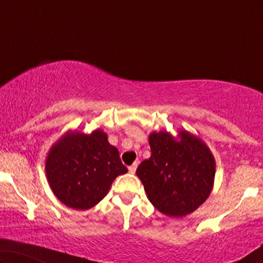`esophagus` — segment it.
Segmentation results:
<instances>
[{
  "mask_svg": "<svg viewBox=\"0 0 263 263\" xmlns=\"http://www.w3.org/2000/svg\"><path fill=\"white\" fill-rule=\"evenodd\" d=\"M136 167H138V163H134L133 165H130V166L128 167L129 168V172H130V174H135Z\"/></svg>",
  "mask_w": 263,
  "mask_h": 263,
  "instance_id": "esophagus-1",
  "label": "esophagus"
}]
</instances>
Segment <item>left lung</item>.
Returning <instances> with one entry per match:
<instances>
[{
	"instance_id": "left-lung-1",
	"label": "left lung",
	"mask_w": 263,
	"mask_h": 263,
	"mask_svg": "<svg viewBox=\"0 0 263 263\" xmlns=\"http://www.w3.org/2000/svg\"><path fill=\"white\" fill-rule=\"evenodd\" d=\"M149 159L139 165L136 175L147 199L167 217H183L197 210L214 185L215 160L199 136L179 130L153 132L148 136Z\"/></svg>"
}]
</instances>
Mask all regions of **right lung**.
I'll use <instances>...</instances> for the list:
<instances>
[{
    "mask_svg": "<svg viewBox=\"0 0 263 263\" xmlns=\"http://www.w3.org/2000/svg\"><path fill=\"white\" fill-rule=\"evenodd\" d=\"M128 168L122 164L107 134L69 130L50 148L45 172L52 193L74 210H88L106 196L112 182Z\"/></svg>",
    "mask_w": 263,
    "mask_h": 263,
    "instance_id": "add662e5",
    "label": "right lung"
}]
</instances>
